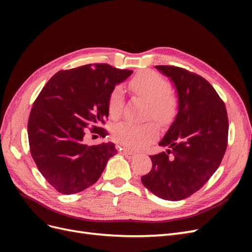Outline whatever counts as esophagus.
Masks as SVG:
<instances>
[{"label":"esophagus","instance_id":"1","mask_svg":"<svg viewBox=\"0 0 252 252\" xmlns=\"http://www.w3.org/2000/svg\"><path fill=\"white\" fill-rule=\"evenodd\" d=\"M122 152H123V155H124L127 158H134V157L136 156V154H134V152L129 151V150H127V149H124Z\"/></svg>","mask_w":252,"mask_h":252}]
</instances>
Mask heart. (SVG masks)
I'll return each mask as SVG.
<instances>
[{"mask_svg": "<svg viewBox=\"0 0 252 252\" xmlns=\"http://www.w3.org/2000/svg\"><path fill=\"white\" fill-rule=\"evenodd\" d=\"M129 88L150 105L149 116L156 121H169L174 112V101L169 95V84L154 71H143L134 77ZM108 113L110 118L118 119L124 108V90L121 86L113 88L108 97ZM158 136L157 128L151 125H134L122 123L113 130V139L131 149L146 146Z\"/></svg>", "mask_w": 252, "mask_h": 252, "instance_id": "b5f03b06", "label": "heart"}]
</instances>
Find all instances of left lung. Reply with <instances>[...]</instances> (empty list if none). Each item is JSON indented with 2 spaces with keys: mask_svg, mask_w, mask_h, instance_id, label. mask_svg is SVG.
<instances>
[{
  "mask_svg": "<svg viewBox=\"0 0 252 252\" xmlns=\"http://www.w3.org/2000/svg\"><path fill=\"white\" fill-rule=\"evenodd\" d=\"M156 68L173 84L178 113L158 143L169 149L150 156L152 168L141 180L155 195L180 201L202 188L222 162L228 140L227 111L215 88L200 75L174 66Z\"/></svg>",
  "mask_w": 252,
  "mask_h": 252,
  "instance_id": "1",
  "label": "left lung"
}]
</instances>
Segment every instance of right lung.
<instances>
[{
	"mask_svg": "<svg viewBox=\"0 0 252 252\" xmlns=\"http://www.w3.org/2000/svg\"><path fill=\"white\" fill-rule=\"evenodd\" d=\"M132 70L89 64L57 72L33 103L28 120L30 152L37 169L59 192L73 194L100 179L108 159L118 154L111 142L89 146L85 128L106 135L108 97Z\"/></svg>",
	"mask_w": 252,
	"mask_h": 252,
	"instance_id": "right-lung-1",
	"label": "right lung"
}]
</instances>
